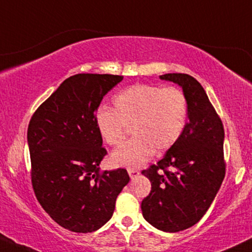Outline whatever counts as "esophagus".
I'll list each match as a JSON object with an SVG mask.
<instances>
[{
    "instance_id": "obj_1",
    "label": "esophagus",
    "mask_w": 252,
    "mask_h": 252,
    "mask_svg": "<svg viewBox=\"0 0 252 252\" xmlns=\"http://www.w3.org/2000/svg\"><path fill=\"white\" fill-rule=\"evenodd\" d=\"M128 174L131 178L136 177V176L139 175V170H137V169H134V168H129L128 169Z\"/></svg>"
}]
</instances>
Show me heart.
<instances>
[{"label": "heart", "mask_w": 252, "mask_h": 252, "mask_svg": "<svg viewBox=\"0 0 252 252\" xmlns=\"http://www.w3.org/2000/svg\"><path fill=\"white\" fill-rule=\"evenodd\" d=\"M114 109L102 107L95 123L102 138L120 147L129 128L135 137L111 156L114 164L137 168L148 162L155 150H169L177 143L189 117V102L180 88L134 84L116 94Z\"/></svg>", "instance_id": "1"}]
</instances>
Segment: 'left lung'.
<instances>
[{
	"label": "left lung",
	"instance_id": "left-lung-1",
	"mask_svg": "<svg viewBox=\"0 0 252 252\" xmlns=\"http://www.w3.org/2000/svg\"><path fill=\"white\" fill-rule=\"evenodd\" d=\"M160 78L182 87L189 102V121L165 156L142 171L151 182V190L141 209L151 225L178 232L204 216L220 190L226 166L224 128L196 78L188 74H165Z\"/></svg>",
	"mask_w": 252,
	"mask_h": 252
}]
</instances>
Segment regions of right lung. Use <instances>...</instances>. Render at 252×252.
Instances as JSON below:
<instances>
[{"instance_id": "1", "label": "right lung", "mask_w": 252, "mask_h": 252, "mask_svg": "<svg viewBox=\"0 0 252 252\" xmlns=\"http://www.w3.org/2000/svg\"><path fill=\"white\" fill-rule=\"evenodd\" d=\"M118 75L77 74L66 78L32 114L28 126L30 176L45 213L72 232L96 231L110 220L126 169L101 171L107 150L95 123L103 97Z\"/></svg>"}]
</instances>
